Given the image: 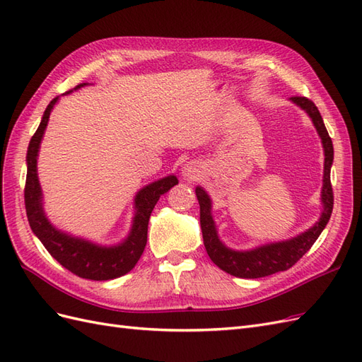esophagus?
I'll list each match as a JSON object with an SVG mask.
<instances>
[{
  "label": "esophagus",
  "mask_w": 362,
  "mask_h": 362,
  "mask_svg": "<svg viewBox=\"0 0 362 362\" xmlns=\"http://www.w3.org/2000/svg\"><path fill=\"white\" fill-rule=\"evenodd\" d=\"M182 177L185 180H190V181L198 180L201 177V169H199L198 164L193 163V161L185 163L184 168H182Z\"/></svg>",
  "instance_id": "esophagus-1"
}]
</instances>
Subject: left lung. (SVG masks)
Returning <instances> with one entry per match:
<instances>
[{"instance_id": "1", "label": "left lung", "mask_w": 362, "mask_h": 362, "mask_svg": "<svg viewBox=\"0 0 362 362\" xmlns=\"http://www.w3.org/2000/svg\"><path fill=\"white\" fill-rule=\"evenodd\" d=\"M290 100L299 105L302 110L308 113L313 124L319 133L323 151H325V172H323V189H322V204L323 211L319 218L308 231L300 235L287 240V242L270 243L266 246H259L252 250H233L226 247L217 235V229L211 217V199L202 187H196V196H198L201 206V228L204 245L208 257L211 258L214 264L225 270L226 273L238 278H262L273 275L276 272H284L293 267L306 252L311 249L319 238L325 226L327 225L334 208V193L331 185V166L334 161V146L332 140L327 134V129L323 124L322 115L315 104L305 96H293Z\"/></svg>"}]
</instances>
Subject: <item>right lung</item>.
<instances>
[{
    "mask_svg": "<svg viewBox=\"0 0 362 362\" xmlns=\"http://www.w3.org/2000/svg\"><path fill=\"white\" fill-rule=\"evenodd\" d=\"M83 86H86V83L78 84L75 89H80ZM57 100L59 96L54 98L48 104L45 113L42 116L39 128L30 140L27 151V180L24 199L28 223L33 233L37 235L51 257L56 258L64 269L72 272L74 275L92 281L115 279L125 275L137 264L146 246L151 213L158 202L160 196L169 192L173 185H177L178 180L175 175H169L166 178H161L146 185V187L136 194V216L133 226H131L129 235L117 246H100L87 242V240L76 238L59 231V229L49 223L45 213H43L42 190L37 178L39 146L48 125L51 110L56 105Z\"/></svg>",
    "mask_w": 362,
    "mask_h": 362,
    "instance_id": "1",
    "label": "right lung"
}]
</instances>
